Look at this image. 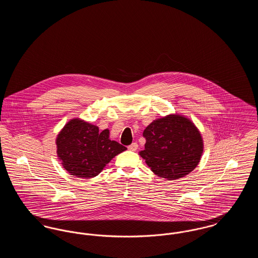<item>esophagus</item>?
Returning <instances> with one entry per match:
<instances>
[{
  "instance_id": "34e87169",
  "label": "esophagus",
  "mask_w": 258,
  "mask_h": 258,
  "mask_svg": "<svg viewBox=\"0 0 258 258\" xmlns=\"http://www.w3.org/2000/svg\"><path fill=\"white\" fill-rule=\"evenodd\" d=\"M127 149H128L130 151H136V150L138 149V144H137L136 142H134L133 144H131V145L127 147Z\"/></svg>"
}]
</instances>
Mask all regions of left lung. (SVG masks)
<instances>
[{
  "mask_svg": "<svg viewBox=\"0 0 258 258\" xmlns=\"http://www.w3.org/2000/svg\"><path fill=\"white\" fill-rule=\"evenodd\" d=\"M145 149L139 155L160 178L177 180L192 171L203 153V139L196 124L179 114L157 119L143 132Z\"/></svg>",
  "mask_w": 258,
  "mask_h": 258,
  "instance_id": "left-lung-1",
  "label": "left lung"
}]
</instances>
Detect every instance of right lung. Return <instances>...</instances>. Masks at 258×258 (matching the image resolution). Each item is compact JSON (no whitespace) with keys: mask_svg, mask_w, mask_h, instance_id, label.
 Wrapping results in <instances>:
<instances>
[{"mask_svg":"<svg viewBox=\"0 0 258 258\" xmlns=\"http://www.w3.org/2000/svg\"><path fill=\"white\" fill-rule=\"evenodd\" d=\"M56 145L62 167L84 179L98 176L114 157L126 150L110 140L109 130L99 132L97 125L78 118L64 124L57 135Z\"/></svg>","mask_w":258,"mask_h":258,"instance_id":"1","label":"right lung"}]
</instances>
